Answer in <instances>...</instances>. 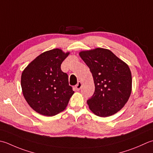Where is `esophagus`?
Segmentation results:
<instances>
[{
	"label": "esophagus",
	"instance_id": "obj_1",
	"mask_svg": "<svg viewBox=\"0 0 153 153\" xmlns=\"http://www.w3.org/2000/svg\"><path fill=\"white\" fill-rule=\"evenodd\" d=\"M82 82L79 81V82H77V84L75 86V88H76L77 91H79V90H80V89L82 88Z\"/></svg>",
	"mask_w": 153,
	"mask_h": 153
}]
</instances>
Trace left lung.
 Returning <instances> with one entry per match:
<instances>
[{"label":"left lung","mask_w":153,"mask_h":153,"mask_svg":"<svg viewBox=\"0 0 153 153\" xmlns=\"http://www.w3.org/2000/svg\"><path fill=\"white\" fill-rule=\"evenodd\" d=\"M92 74L95 92L87 101L95 115L106 117L120 111L132 91L128 65L109 50L97 48L79 53Z\"/></svg>","instance_id":"left-lung-1"}]
</instances>
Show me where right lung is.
<instances>
[{
	"mask_svg": "<svg viewBox=\"0 0 153 153\" xmlns=\"http://www.w3.org/2000/svg\"><path fill=\"white\" fill-rule=\"evenodd\" d=\"M70 52L61 49L46 51L37 56L24 70L21 87L24 97L35 111L53 116L63 111L74 94L68 76L61 64Z\"/></svg>",
	"mask_w": 153,
	"mask_h": 153,
	"instance_id": "right-lung-1",
	"label": "right lung"
}]
</instances>
